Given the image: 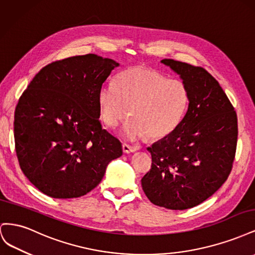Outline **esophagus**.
<instances>
[{
	"mask_svg": "<svg viewBox=\"0 0 255 255\" xmlns=\"http://www.w3.org/2000/svg\"><path fill=\"white\" fill-rule=\"evenodd\" d=\"M122 150L125 153L128 154V153H133V152H136L138 150V146H132V145H128L127 143H123L122 144Z\"/></svg>",
	"mask_w": 255,
	"mask_h": 255,
	"instance_id": "esophagus-1",
	"label": "esophagus"
}]
</instances>
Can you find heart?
I'll return each mask as SVG.
<instances>
[{
  "mask_svg": "<svg viewBox=\"0 0 255 255\" xmlns=\"http://www.w3.org/2000/svg\"><path fill=\"white\" fill-rule=\"evenodd\" d=\"M101 118L116 128L133 116L122 135L136 140L148 135L159 139L179 127L189 103V91L181 80L168 79L151 68L134 66L121 72L115 84L102 85L98 94Z\"/></svg>",
  "mask_w": 255,
  "mask_h": 255,
  "instance_id": "heart-1",
  "label": "heart"
}]
</instances>
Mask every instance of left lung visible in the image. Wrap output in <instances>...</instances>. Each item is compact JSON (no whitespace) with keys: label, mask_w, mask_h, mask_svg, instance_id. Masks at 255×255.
<instances>
[{"label":"left lung","mask_w":255,"mask_h":255,"mask_svg":"<svg viewBox=\"0 0 255 255\" xmlns=\"http://www.w3.org/2000/svg\"><path fill=\"white\" fill-rule=\"evenodd\" d=\"M160 63L180 75L189 103L179 127L148 148L152 167L141 186L153 204L182 211L202 203L227 181L235 157L237 116L203 68L173 59Z\"/></svg>","instance_id":"1"}]
</instances>
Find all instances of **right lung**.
Masks as SVG:
<instances>
[{"label":"right lung","instance_id":"1","mask_svg":"<svg viewBox=\"0 0 255 255\" xmlns=\"http://www.w3.org/2000/svg\"><path fill=\"white\" fill-rule=\"evenodd\" d=\"M119 63L97 54L43 67L14 112V142L23 173L44 195L79 198L97 187L122 155L121 142L102 128L98 94Z\"/></svg>","mask_w":255,"mask_h":255}]
</instances>
